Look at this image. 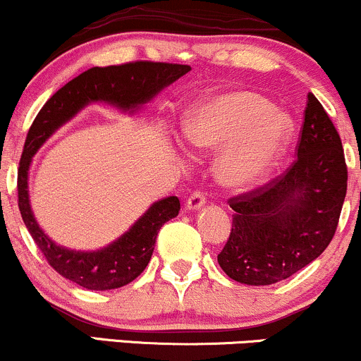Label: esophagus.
Listing matches in <instances>:
<instances>
[{
	"mask_svg": "<svg viewBox=\"0 0 361 361\" xmlns=\"http://www.w3.org/2000/svg\"><path fill=\"white\" fill-rule=\"evenodd\" d=\"M206 202V196L201 192V190H194L192 194L188 197V201H185V207H188L189 211H196L199 207L204 206Z\"/></svg>",
	"mask_w": 361,
	"mask_h": 361,
	"instance_id": "1",
	"label": "esophagus"
}]
</instances>
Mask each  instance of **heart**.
<instances>
[{"mask_svg": "<svg viewBox=\"0 0 361 361\" xmlns=\"http://www.w3.org/2000/svg\"><path fill=\"white\" fill-rule=\"evenodd\" d=\"M292 133V120L264 97L231 91L202 101L189 113L184 140L196 154L221 152L216 179L230 190L258 184L281 159Z\"/></svg>", "mask_w": 361, "mask_h": 361, "instance_id": "heart-1", "label": "heart"}]
</instances>
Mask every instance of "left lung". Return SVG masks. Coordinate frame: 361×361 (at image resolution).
Returning a JSON list of instances; mask_svg holds the SVG:
<instances>
[{
  "label": "left lung",
  "instance_id": "8db88e82",
  "mask_svg": "<svg viewBox=\"0 0 361 361\" xmlns=\"http://www.w3.org/2000/svg\"><path fill=\"white\" fill-rule=\"evenodd\" d=\"M345 154L331 118L307 94L298 159L282 176L230 199L233 228L218 264L233 281L270 286L331 243L346 196Z\"/></svg>",
  "mask_w": 361,
  "mask_h": 361
}]
</instances>
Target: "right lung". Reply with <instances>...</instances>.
Listing matches in <instances>:
<instances>
[{"mask_svg": "<svg viewBox=\"0 0 361 361\" xmlns=\"http://www.w3.org/2000/svg\"><path fill=\"white\" fill-rule=\"evenodd\" d=\"M189 71L190 67L182 63L148 61L92 67L59 89L30 126L18 167L21 218L49 265L84 289L109 290L135 281L150 262L159 230L179 214L180 202L176 196L154 202L125 235L108 247L96 252L69 250L50 240L33 216L28 197V171L33 155L63 123L72 120L89 103L111 104L133 114Z\"/></svg>", "mask_w": 361, "mask_h": 361, "instance_id": "add662e5", "label": "right lung"}]
</instances>
